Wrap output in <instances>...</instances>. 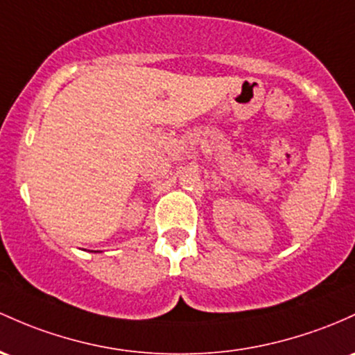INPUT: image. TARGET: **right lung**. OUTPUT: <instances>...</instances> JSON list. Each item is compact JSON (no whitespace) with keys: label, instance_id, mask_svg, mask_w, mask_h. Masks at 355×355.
Wrapping results in <instances>:
<instances>
[{"label":"right lung","instance_id":"obj_1","mask_svg":"<svg viewBox=\"0 0 355 355\" xmlns=\"http://www.w3.org/2000/svg\"><path fill=\"white\" fill-rule=\"evenodd\" d=\"M94 252H99V251H94Z\"/></svg>","mask_w":355,"mask_h":355}]
</instances>
